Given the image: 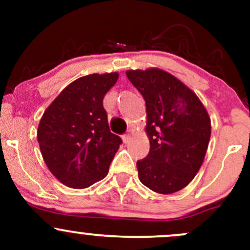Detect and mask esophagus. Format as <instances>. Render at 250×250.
<instances>
[{"label":"esophagus","mask_w":250,"mask_h":250,"mask_svg":"<svg viewBox=\"0 0 250 250\" xmlns=\"http://www.w3.org/2000/svg\"><path fill=\"white\" fill-rule=\"evenodd\" d=\"M122 139H123V143L128 144V143H129V140H130V135L129 134L122 135Z\"/></svg>","instance_id":"esophagus-1"}]
</instances>
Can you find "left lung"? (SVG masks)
<instances>
[{
	"instance_id": "left-lung-1",
	"label": "left lung",
	"mask_w": 250,
	"mask_h": 250,
	"mask_svg": "<svg viewBox=\"0 0 250 250\" xmlns=\"http://www.w3.org/2000/svg\"><path fill=\"white\" fill-rule=\"evenodd\" d=\"M128 80L146 104L148 155L137 162L141 183L162 195L190 184L210 139V118L197 95L160 69L129 70Z\"/></svg>"
}]
</instances>
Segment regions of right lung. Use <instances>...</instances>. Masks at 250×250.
<instances>
[{
    "mask_svg": "<svg viewBox=\"0 0 250 250\" xmlns=\"http://www.w3.org/2000/svg\"><path fill=\"white\" fill-rule=\"evenodd\" d=\"M117 80V72L80 77L55 98L40 121L42 157L53 175L69 188H85L104 179L122 144L110 132L103 106Z\"/></svg>",
    "mask_w": 250,
    "mask_h": 250,
    "instance_id": "obj_1",
    "label": "right lung"
}]
</instances>
